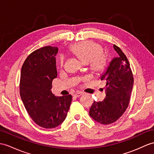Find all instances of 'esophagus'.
Here are the masks:
<instances>
[{
	"instance_id": "1",
	"label": "esophagus",
	"mask_w": 154,
	"mask_h": 154,
	"mask_svg": "<svg viewBox=\"0 0 154 154\" xmlns=\"http://www.w3.org/2000/svg\"><path fill=\"white\" fill-rule=\"evenodd\" d=\"M83 95V93L78 91V92L75 93V94L74 95V96L75 97H79L80 96H81V95Z\"/></svg>"
}]
</instances>
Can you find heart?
Masks as SVG:
<instances>
[{
  "instance_id": "b5f03b06",
  "label": "heart",
  "mask_w": 154,
  "mask_h": 154,
  "mask_svg": "<svg viewBox=\"0 0 154 154\" xmlns=\"http://www.w3.org/2000/svg\"><path fill=\"white\" fill-rule=\"evenodd\" d=\"M69 50L84 64L88 63L90 69L94 73H101L105 70L107 57L103 53V47L99 43L90 40L82 41L71 45ZM63 64L64 58L61 57L59 59V66H63Z\"/></svg>"
}]
</instances>
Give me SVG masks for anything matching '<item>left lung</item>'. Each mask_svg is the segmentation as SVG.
<instances>
[{"label":"left lung","instance_id":"obj_1","mask_svg":"<svg viewBox=\"0 0 154 154\" xmlns=\"http://www.w3.org/2000/svg\"><path fill=\"white\" fill-rule=\"evenodd\" d=\"M118 57L110 61L105 73L100 77L105 80L106 97L102 102L94 101L89 115L95 121L103 125L116 122L128 107L134 78L129 62L122 50L114 44Z\"/></svg>","mask_w":154,"mask_h":154}]
</instances>
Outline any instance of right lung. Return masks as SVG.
<instances>
[{
    "label": "right lung",
    "mask_w": 154,
    "mask_h": 154,
    "mask_svg": "<svg viewBox=\"0 0 154 154\" xmlns=\"http://www.w3.org/2000/svg\"><path fill=\"white\" fill-rule=\"evenodd\" d=\"M57 47L45 46L30 54L22 66L20 93L26 110L37 125L46 129L57 127L65 120L72 95L55 97L51 91L57 78L55 56Z\"/></svg>",
    "instance_id": "right-lung-1"
}]
</instances>
